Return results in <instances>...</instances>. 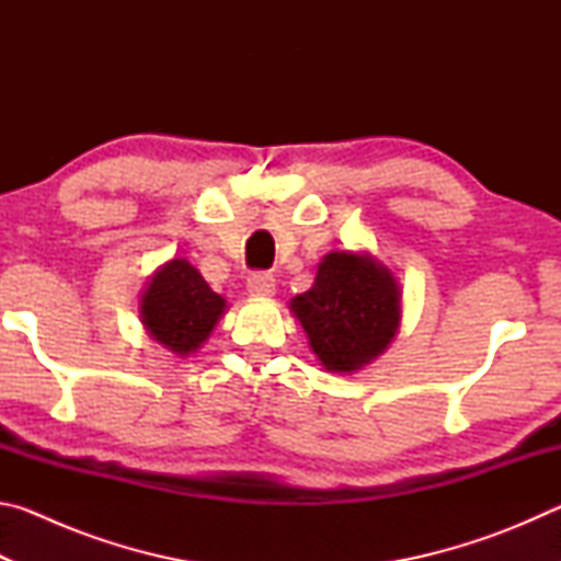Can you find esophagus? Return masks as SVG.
<instances>
[{
    "label": "esophagus",
    "instance_id": "1",
    "mask_svg": "<svg viewBox=\"0 0 561 561\" xmlns=\"http://www.w3.org/2000/svg\"><path fill=\"white\" fill-rule=\"evenodd\" d=\"M274 289H277V282H274V277L267 272H254L250 274V279H247V291H250V297H272Z\"/></svg>",
    "mask_w": 561,
    "mask_h": 561
}]
</instances>
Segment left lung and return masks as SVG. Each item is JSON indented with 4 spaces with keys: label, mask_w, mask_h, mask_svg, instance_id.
<instances>
[{
    "label": "left lung",
    "mask_w": 561,
    "mask_h": 561,
    "mask_svg": "<svg viewBox=\"0 0 561 561\" xmlns=\"http://www.w3.org/2000/svg\"><path fill=\"white\" fill-rule=\"evenodd\" d=\"M321 366L351 374L371 364L401 327V287L368 252L336 250L319 262L309 291L289 301Z\"/></svg>",
    "instance_id": "obj_1"
}]
</instances>
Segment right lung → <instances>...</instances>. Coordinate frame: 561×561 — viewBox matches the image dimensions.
<instances>
[{
	"label": "right lung",
	"instance_id": "obj_1",
	"mask_svg": "<svg viewBox=\"0 0 561 561\" xmlns=\"http://www.w3.org/2000/svg\"><path fill=\"white\" fill-rule=\"evenodd\" d=\"M227 301L187 260H170L150 277L140 297V321L158 344L178 356L203 346Z\"/></svg>",
	"mask_w": 561,
	"mask_h": 561
}]
</instances>
